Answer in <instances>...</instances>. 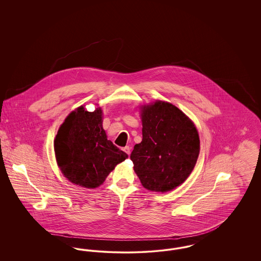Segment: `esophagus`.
Masks as SVG:
<instances>
[{
  "instance_id": "1",
  "label": "esophagus",
  "mask_w": 261,
  "mask_h": 261,
  "mask_svg": "<svg viewBox=\"0 0 261 261\" xmlns=\"http://www.w3.org/2000/svg\"><path fill=\"white\" fill-rule=\"evenodd\" d=\"M123 150H124L125 152L129 155V154H130V152H131V148H130L129 146H126V147L123 148Z\"/></svg>"
}]
</instances>
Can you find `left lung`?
<instances>
[{"label":"left lung","instance_id":"left-lung-1","mask_svg":"<svg viewBox=\"0 0 261 261\" xmlns=\"http://www.w3.org/2000/svg\"><path fill=\"white\" fill-rule=\"evenodd\" d=\"M143 140L130 159L142 185L167 192L181 185L193 171L199 152L194 123L173 105L155 101L142 108Z\"/></svg>","mask_w":261,"mask_h":261}]
</instances>
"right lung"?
<instances>
[{
  "label": "right lung",
  "instance_id": "right-lung-1",
  "mask_svg": "<svg viewBox=\"0 0 261 261\" xmlns=\"http://www.w3.org/2000/svg\"><path fill=\"white\" fill-rule=\"evenodd\" d=\"M101 110L71 112L55 139V152L62 174L73 184L94 189L101 185L114 167L127 159L102 129Z\"/></svg>",
  "mask_w": 261,
  "mask_h": 261
}]
</instances>
